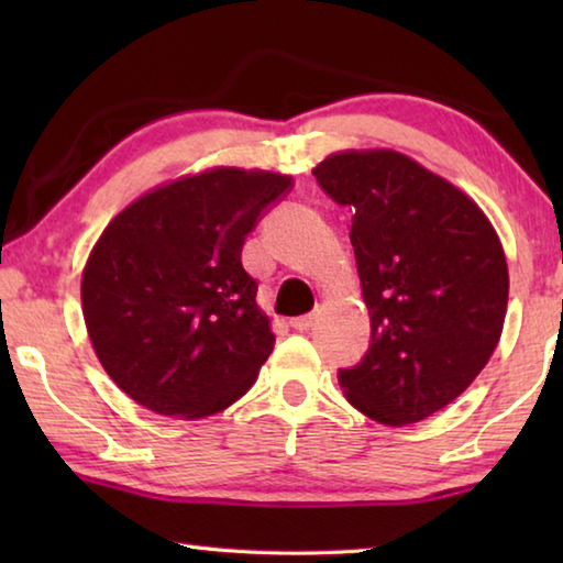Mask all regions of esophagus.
Instances as JSON below:
<instances>
[{"label":"esophagus","mask_w":563,"mask_h":563,"mask_svg":"<svg viewBox=\"0 0 563 563\" xmlns=\"http://www.w3.org/2000/svg\"><path fill=\"white\" fill-rule=\"evenodd\" d=\"M290 325H292L295 330L305 332V330H310L312 325H316V316H300V318H292V320H290Z\"/></svg>","instance_id":"obj_1"}]
</instances>
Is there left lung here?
Wrapping results in <instances>:
<instances>
[{
    "instance_id": "left-lung-1",
    "label": "left lung",
    "mask_w": 563,
    "mask_h": 563,
    "mask_svg": "<svg viewBox=\"0 0 563 563\" xmlns=\"http://www.w3.org/2000/svg\"><path fill=\"white\" fill-rule=\"evenodd\" d=\"M352 208L373 345L340 369L347 402L407 427L454 402L497 350L509 300L507 255L474 198L395 148L335 151L312 168Z\"/></svg>"
}]
</instances>
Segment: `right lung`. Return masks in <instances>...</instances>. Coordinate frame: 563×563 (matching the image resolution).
I'll return each mask as SVG.
<instances>
[{
  "label": "right lung",
  "mask_w": 563,
  "mask_h": 563,
  "mask_svg": "<svg viewBox=\"0 0 563 563\" xmlns=\"http://www.w3.org/2000/svg\"><path fill=\"white\" fill-rule=\"evenodd\" d=\"M292 176L216 166L131 201L93 243L81 312L101 367L133 402L174 419L223 412L275 345L241 251Z\"/></svg>",
  "instance_id": "1"
}]
</instances>
